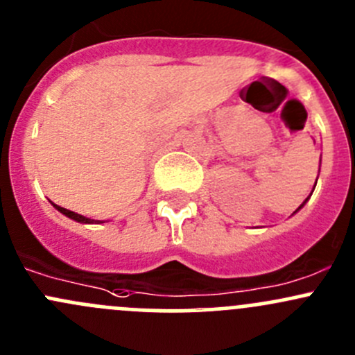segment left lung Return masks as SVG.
Segmentation results:
<instances>
[{
    "instance_id": "8db88e82",
    "label": "left lung",
    "mask_w": 355,
    "mask_h": 355,
    "mask_svg": "<svg viewBox=\"0 0 355 355\" xmlns=\"http://www.w3.org/2000/svg\"><path fill=\"white\" fill-rule=\"evenodd\" d=\"M316 182H318V178H316ZM314 187H316V184H314ZM309 198H311V196H309ZM309 198H307L306 200H304V202H302V204H300V206H299V207H297V209H295V211H293V213H292V214H295V213H297V211H299V209H302V207H304V204H306V202H307V200H309Z\"/></svg>"
}]
</instances>
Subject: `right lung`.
<instances>
[{"label": "right lung", "instance_id": "right-lung-1", "mask_svg": "<svg viewBox=\"0 0 355 355\" xmlns=\"http://www.w3.org/2000/svg\"><path fill=\"white\" fill-rule=\"evenodd\" d=\"M51 204H53V206L56 207V209L60 211V213H62V214H65V216L70 218V220H75V221H78V223H87V225H91V223H105V221H101V220H91V218H85V216H82V214H78V213H73V211H70V209H65V207L58 206V204H55V202H51Z\"/></svg>", "mask_w": 355, "mask_h": 355}]
</instances>
